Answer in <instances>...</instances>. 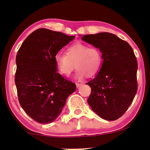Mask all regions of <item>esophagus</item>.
Listing matches in <instances>:
<instances>
[{"instance_id":"34e87169","label":"esophagus","mask_w":150,"mask_h":150,"mask_svg":"<svg viewBox=\"0 0 150 150\" xmlns=\"http://www.w3.org/2000/svg\"><path fill=\"white\" fill-rule=\"evenodd\" d=\"M83 85V83H76V87H77V88L80 87L81 86Z\"/></svg>"}]
</instances>
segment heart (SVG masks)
I'll list each match as a JSON object with an SVG mask.
<instances>
[{
  "instance_id": "obj_1",
  "label": "heart",
  "mask_w": 150,
  "mask_h": 150,
  "mask_svg": "<svg viewBox=\"0 0 150 150\" xmlns=\"http://www.w3.org/2000/svg\"><path fill=\"white\" fill-rule=\"evenodd\" d=\"M54 60L59 73L67 77L77 67L75 78L79 80L83 79L87 75H96L101 69L103 63V55L99 49L89 47L83 43H76L71 45L66 50L65 55L57 53Z\"/></svg>"
}]
</instances>
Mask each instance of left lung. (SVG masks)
Returning a JSON list of instances; mask_svg holds the SVG:
<instances>
[{
  "mask_svg": "<svg viewBox=\"0 0 150 150\" xmlns=\"http://www.w3.org/2000/svg\"><path fill=\"white\" fill-rule=\"evenodd\" d=\"M81 40L99 49L103 63L93 80L87 102L95 112L106 120H117L133 101L138 89V63L128 42L108 32L81 35Z\"/></svg>",
  "mask_w": 150,
  "mask_h": 150,
  "instance_id": "1",
  "label": "left lung"
}]
</instances>
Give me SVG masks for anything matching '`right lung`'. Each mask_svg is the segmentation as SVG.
<instances>
[{"label":"right lung","instance_id":"right-lung-1","mask_svg":"<svg viewBox=\"0 0 150 150\" xmlns=\"http://www.w3.org/2000/svg\"><path fill=\"white\" fill-rule=\"evenodd\" d=\"M75 38L63 33L40 28L28 36L16 57L15 84L20 105L40 124L54 122L75 92L76 85L59 73L54 57Z\"/></svg>","mask_w":150,"mask_h":150}]
</instances>
